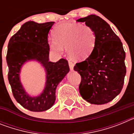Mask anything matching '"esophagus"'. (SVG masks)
Returning <instances> with one entry per match:
<instances>
[{
	"instance_id": "1",
	"label": "esophagus",
	"mask_w": 134,
	"mask_h": 134,
	"mask_svg": "<svg viewBox=\"0 0 134 134\" xmlns=\"http://www.w3.org/2000/svg\"><path fill=\"white\" fill-rule=\"evenodd\" d=\"M68 64H69V67H70V70H73V69H74V64L72 63V62L69 61L68 62Z\"/></svg>"
}]
</instances>
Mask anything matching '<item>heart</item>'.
Returning a JSON list of instances; mask_svg holds the SVG:
<instances>
[{"label": "heart", "mask_w": 134, "mask_h": 134, "mask_svg": "<svg viewBox=\"0 0 134 134\" xmlns=\"http://www.w3.org/2000/svg\"><path fill=\"white\" fill-rule=\"evenodd\" d=\"M55 39L49 41V48L58 54L68 48L71 58L76 60H85L94 49L96 35L94 29L86 25L76 23H65L60 25L54 31Z\"/></svg>", "instance_id": "heart-1"}]
</instances>
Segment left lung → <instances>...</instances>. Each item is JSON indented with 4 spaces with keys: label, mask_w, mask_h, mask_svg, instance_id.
Wrapping results in <instances>:
<instances>
[{
    "label": "left lung",
    "mask_w": 134,
    "mask_h": 134,
    "mask_svg": "<svg viewBox=\"0 0 134 134\" xmlns=\"http://www.w3.org/2000/svg\"><path fill=\"white\" fill-rule=\"evenodd\" d=\"M77 21L85 22L96 35L91 55L74 67L81 76L80 94L91 104L107 103L120 93L124 86L126 67L123 44L109 25L99 16L91 15Z\"/></svg>",
    "instance_id": "left-lung-1"
}]
</instances>
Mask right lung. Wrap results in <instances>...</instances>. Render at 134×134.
Instances as JSON below:
<instances>
[{"instance_id": "obj_1", "label": "right lung", "mask_w": 134, "mask_h": 134, "mask_svg": "<svg viewBox=\"0 0 134 134\" xmlns=\"http://www.w3.org/2000/svg\"><path fill=\"white\" fill-rule=\"evenodd\" d=\"M54 24V22H26L11 37L8 44L6 59L12 93L21 106L31 111H44L52 107L57 86L70 70L66 59L61 58L57 62L49 61L48 36ZM31 59L40 62L46 71V86L43 93L37 97H31L26 93L19 79L21 66Z\"/></svg>"}]
</instances>
